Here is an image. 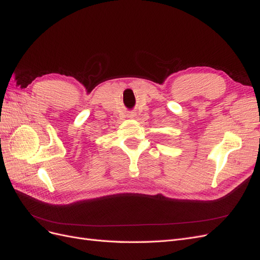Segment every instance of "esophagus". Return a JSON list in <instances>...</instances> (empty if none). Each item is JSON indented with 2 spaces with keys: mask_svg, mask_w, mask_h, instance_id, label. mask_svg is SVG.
<instances>
[{
  "mask_svg": "<svg viewBox=\"0 0 260 260\" xmlns=\"http://www.w3.org/2000/svg\"><path fill=\"white\" fill-rule=\"evenodd\" d=\"M128 117H129V118H134V117H135V114H134V113H129V114H128Z\"/></svg>",
  "mask_w": 260,
  "mask_h": 260,
  "instance_id": "34e87169",
  "label": "esophagus"
}]
</instances>
